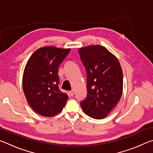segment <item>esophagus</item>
I'll return each instance as SVG.
<instances>
[{
	"mask_svg": "<svg viewBox=\"0 0 153 153\" xmlns=\"http://www.w3.org/2000/svg\"><path fill=\"white\" fill-rule=\"evenodd\" d=\"M69 95L72 97V96H74V90H71V91H69Z\"/></svg>",
	"mask_w": 153,
	"mask_h": 153,
	"instance_id": "obj_1",
	"label": "esophagus"
}]
</instances>
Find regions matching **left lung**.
I'll return each mask as SVG.
<instances>
[{"label": "left lung", "instance_id": "1", "mask_svg": "<svg viewBox=\"0 0 153 153\" xmlns=\"http://www.w3.org/2000/svg\"><path fill=\"white\" fill-rule=\"evenodd\" d=\"M87 74V97L80 105L96 120L107 117L122 95L123 72L117 58L100 45L78 50Z\"/></svg>", "mask_w": 153, "mask_h": 153}]
</instances>
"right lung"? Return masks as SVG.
Instances as JSON below:
<instances>
[{"instance_id": "1", "label": "right lung", "mask_w": 153, "mask_h": 153, "mask_svg": "<svg viewBox=\"0 0 153 153\" xmlns=\"http://www.w3.org/2000/svg\"><path fill=\"white\" fill-rule=\"evenodd\" d=\"M70 48H38L27 61L23 75V89L28 104L39 115L51 117L61 112L68 96L59 88L58 69Z\"/></svg>"}]
</instances>
